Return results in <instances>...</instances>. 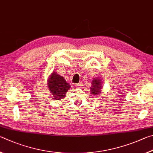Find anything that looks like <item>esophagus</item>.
<instances>
[{"label":"esophagus","mask_w":153,"mask_h":153,"mask_svg":"<svg viewBox=\"0 0 153 153\" xmlns=\"http://www.w3.org/2000/svg\"><path fill=\"white\" fill-rule=\"evenodd\" d=\"M74 86H75V87H81L82 83H81V82H80V83H76V84L74 85Z\"/></svg>","instance_id":"esophagus-1"}]
</instances>
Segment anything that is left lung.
Instances as JSON below:
<instances>
[{
  "label": "left lung",
  "instance_id": "8db88e82",
  "mask_svg": "<svg viewBox=\"0 0 153 153\" xmlns=\"http://www.w3.org/2000/svg\"><path fill=\"white\" fill-rule=\"evenodd\" d=\"M101 81L100 79L96 78L93 80L91 84V87H90L91 92L93 95H97V94L101 93Z\"/></svg>",
  "mask_w": 153,
  "mask_h": 153
}]
</instances>
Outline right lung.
<instances>
[{
  "label": "right lung",
  "mask_w": 153,
  "mask_h": 153,
  "mask_svg": "<svg viewBox=\"0 0 153 153\" xmlns=\"http://www.w3.org/2000/svg\"><path fill=\"white\" fill-rule=\"evenodd\" d=\"M48 85L50 91L56 100L65 97L67 91L71 87V85L65 81V79L56 72H52V76L48 80Z\"/></svg>",
  "instance_id": "obj_1"
}]
</instances>
